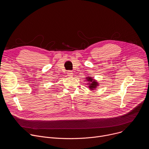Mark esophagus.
Instances as JSON below:
<instances>
[{
    "label": "esophagus",
    "mask_w": 149,
    "mask_h": 149,
    "mask_svg": "<svg viewBox=\"0 0 149 149\" xmlns=\"http://www.w3.org/2000/svg\"><path fill=\"white\" fill-rule=\"evenodd\" d=\"M68 76H70V77H71L72 75H73V72H72V71H68Z\"/></svg>",
    "instance_id": "1"
}]
</instances>
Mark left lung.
<instances>
[{
    "label": "left lung",
    "mask_w": 149,
    "mask_h": 149,
    "mask_svg": "<svg viewBox=\"0 0 149 149\" xmlns=\"http://www.w3.org/2000/svg\"><path fill=\"white\" fill-rule=\"evenodd\" d=\"M87 81H89L91 83H90V84H90V86H89L90 87V89H91V90H93L94 88H96V87L97 86V85H98V84H97V82H95V81H94V80H93L91 78H90V77H89L88 78H87Z\"/></svg>",
    "instance_id": "left-lung-1"
}]
</instances>
